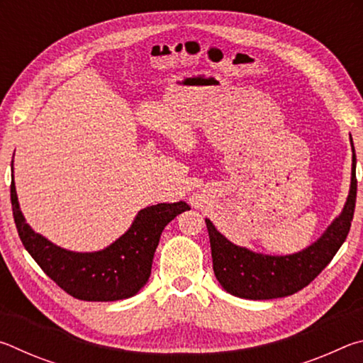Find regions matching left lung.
<instances>
[{"label": "left lung", "mask_w": 363, "mask_h": 363, "mask_svg": "<svg viewBox=\"0 0 363 363\" xmlns=\"http://www.w3.org/2000/svg\"><path fill=\"white\" fill-rule=\"evenodd\" d=\"M355 196L357 177L354 153L351 192L340 218L333 220V224L314 245L290 256L257 255L247 248L237 247L220 235L211 220L206 219L213 269L219 284L227 293L245 299L284 298L303 290L328 266L346 240L354 218Z\"/></svg>", "instance_id": "obj_1"}]
</instances>
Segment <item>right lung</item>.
<instances>
[{"instance_id":"obj_1","label":"right lung","mask_w":363,"mask_h":363,"mask_svg":"<svg viewBox=\"0 0 363 363\" xmlns=\"http://www.w3.org/2000/svg\"><path fill=\"white\" fill-rule=\"evenodd\" d=\"M14 223L23 247L49 279L82 301H118L136 294L150 277L160 235L169 220L190 210L187 203H158L140 210L125 235L97 253H73L35 233L26 223L11 182Z\"/></svg>"}]
</instances>
